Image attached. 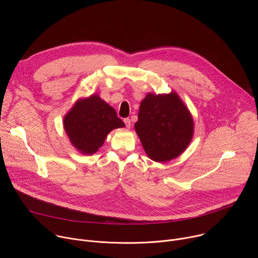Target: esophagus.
<instances>
[{
    "instance_id": "34e87169",
    "label": "esophagus",
    "mask_w": 258,
    "mask_h": 258,
    "mask_svg": "<svg viewBox=\"0 0 258 258\" xmlns=\"http://www.w3.org/2000/svg\"><path fill=\"white\" fill-rule=\"evenodd\" d=\"M123 121H124V124H125L126 128H131V122H132L131 119L130 118H125Z\"/></svg>"
}]
</instances>
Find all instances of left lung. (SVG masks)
<instances>
[{"instance_id":"obj_1","label":"left lung","mask_w":258,"mask_h":258,"mask_svg":"<svg viewBox=\"0 0 258 258\" xmlns=\"http://www.w3.org/2000/svg\"><path fill=\"white\" fill-rule=\"evenodd\" d=\"M135 130L148 157L166 162L187 149L194 134V120L175 92L149 93L141 102Z\"/></svg>"}]
</instances>
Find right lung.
<instances>
[{
	"mask_svg": "<svg viewBox=\"0 0 258 258\" xmlns=\"http://www.w3.org/2000/svg\"><path fill=\"white\" fill-rule=\"evenodd\" d=\"M63 125L70 143L85 155L96 153L112 130L124 127L114 108L98 95L78 100L64 116Z\"/></svg>",
	"mask_w": 258,
	"mask_h": 258,
	"instance_id": "obj_1",
	"label": "right lung"
}]
</instances>
